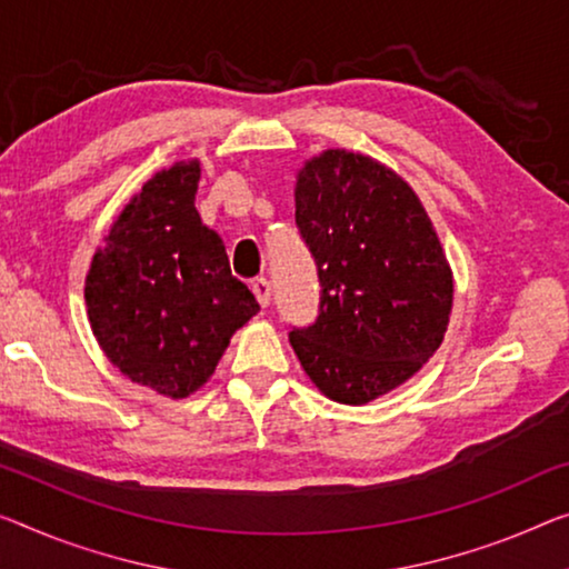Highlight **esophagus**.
<instances>
[{
  "label": "esophagus",
  "instance_id": "esophagus-1",
  "mask_svg": "<svg viewBox=\"0 0 569 569\" xmlns=\"http://www.w3.org/2000/svg\"><path fill=\"white\" fill-rule=\"evenodd\" d=\"M251 292H254L257 302L261 305V308H267V305L272 302V284H269L264 277H259V279H254V282H251Z\"/></svg>",
  "mask_w": 569,
  "mask_h": 569
}]
</instances>
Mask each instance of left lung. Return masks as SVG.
<instances>
[{
  "instance_id": "8db88e82",
  "label": "left lung",
  "mask_w": 569,
  "mask_h": 569,
  "mask_svg": "<svg viewBox=\"0 0 569 569\" xmlns=\"http://www.w3.org/2000/svg\"><path fill=\"white\" fill-rule=\"evenodd\" d=\"M295 221L320 277V315L290 343L320 395L369 405L430 361L452 269L412 186L369 154L326 150L297 172Z\"/></svg>"
}]
</instances>
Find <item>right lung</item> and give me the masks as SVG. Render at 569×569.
<instances>
[{"instance_id":"right-lung-1","label":"right lung","mask_w":569,"mask_h":569,"mask_svg":"<svg viewBox=\"0 0 569 569\" xmlns=\"http://www.w3.org/2000/svg\"><path fill=\"white\" fill-rule=\"evenodd\" d=\"M198 180V160L154 172L103 236L83 290L101 351L168 399L203 387L231 336L259 312L231 277L221 236L200 221Z\"/></svg>"}]
</instances>
